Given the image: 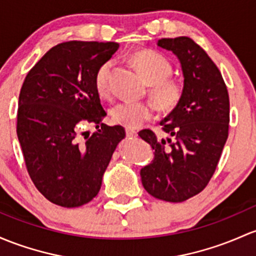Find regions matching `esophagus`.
<instances>
[{"instance_id": "esophagus-1", "label": "esophagus", "mask_w": 256, "mask_h": 256, "mask_svg": "<svg viewBox=\"0 0 256 256\" xmlns=\"http://www.w3.org/2000/svg\"><path fill=\"white\" fill-rule=\"evenodd\" d=\"M126 136H128V138H136V132L133 130V129H126Z\"/></svg>"}]
</instances>
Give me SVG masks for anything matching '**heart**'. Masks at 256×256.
Here are the masks:
<instances>
[{
  "instance_id": "1",
  "label": "heart",
  "mask_w": 256,
  "mask_h": 256,
  "mask_svg": "<svg viewBox=\"0 0 256 256\" xmlns=\"http://www.w3.org/2000/svg\"><path fill=\"white\" fill-rule=\"evenodd\" d=\"M144 80L150 85L149 95L164 112H170L178 106L184 94L180 82L171 79L172 66L166 57L152 50L136 52L132 57ZM112 61L104 62L95 73L94 84L98 94L102 98L110 96V78ZM152 116V106L148 102L124 101L114 105L111 110V117L116 124L126 128H138Z\"/></svg>"
}]
</instances>
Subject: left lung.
Segmentation results:
<instances>
[{
    "instance_id": "1",
    "label": "left lung",
    "mask_w": 256,
    "mask_h": 256,
    "mask_svg": "<svg viewBox=\"0 0 256 256\" xmlns=\"http://www.w3.org/2000/svg\"><path fill=\"white\" fill-rule=\"evenodd\" d=\"M158 46L180 60L184 94L160 122L166 139H158L150 129L139 132L155 151L140 176L150 195L180 202L199 194L215 173L228 138L230 98L218 68L190 38L160 39Z\"/></svg>"
}]
</instances>
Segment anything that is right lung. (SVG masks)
<instances>
[{
    "label": "right lung",
    "instance_id": "1",
    "mask_svg": "<svg viewBox=\"0 0 256 256\" xmlns=\"http://www.w3.org/2000/svg\"><path fill=\"white\" fill-rule=\"evenodd\" d=\"M117 42L67 41L54 46L26 74L18 101L17 136L26 170L44 196L78 208L98 195L124 128L108 127L95 89L98 68ZM98 130L92 136L88 125Z\"/></svg>",
    "mask_w": 256,
    "mask_h": 256
}]
</instances>
